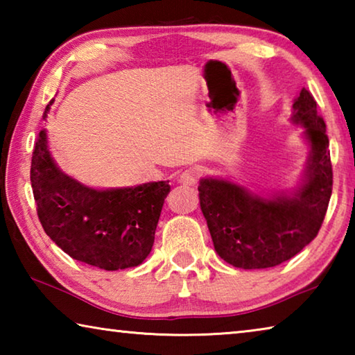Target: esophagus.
Instances as JSON below:
<instances>
[{"label": "esophagus", "mask_w": 355, "mask_h": 355, "mask_svg": "<svg viewBox=\"0 0 355 355\" xmlns=\"http://www.w3.org/2000/svg\"><path fill=\"white\" fill-rule=\"evenodd\" d=\"M200 173H202L200 167H197V166L189 167V169H186L184 172H182V175H180V183L189 184V186L196 184L197 182H199Z\"/></svg>", "instance_id": "1"}]
</instances>
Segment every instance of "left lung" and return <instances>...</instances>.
I'll return each mask as SVG.
<instances>
[{
	"mask_svg": "<svg viewBox=\"0 0 355 355\" xmlns=\"http://www.w3.org/2000/svg\"><path fill=\"white\" fill-rule=\"evenodd\" d=\"M291 120L302 125L311 147L304 183L291 197L263 199L225 180H200V208L214 249L235 268L277 266L313 241L322 225L334 173L326 123L307 89L294 100Z\"/></svg>",
	"mask_w": 355,
	"mask_h": 355,
	"instance_id": "1",
	"label": "left lung"
}]
</instances>
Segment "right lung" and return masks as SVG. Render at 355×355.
Masks as SVG:
<instances>
[{"instance_id": "obj_1", "label": "right lung", "mask_w": 355, "mask_h": 355, "mask_svg": "<svg viewBox=\"0 0 355 355\" xmlns=\"http://www.w3.org/2000/svg\"><path fill=\"white\" fill-rule=\"evenodd\" d=\"M31 186L46 235L71 258L106 271L135 268L146 260L171 191L169 182L105 191L87 188L55 164L45 131L34 146Z\"/></svg>"}]
</instances>
